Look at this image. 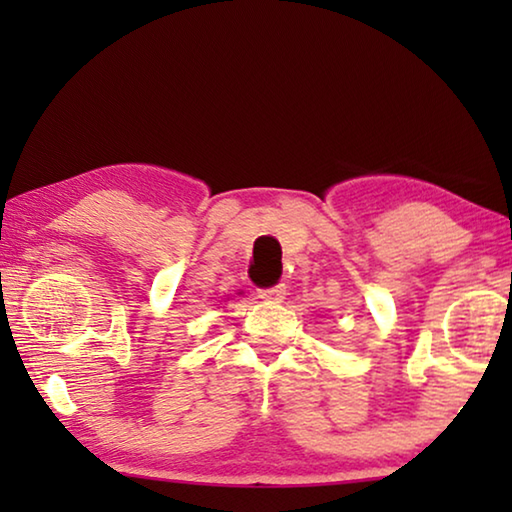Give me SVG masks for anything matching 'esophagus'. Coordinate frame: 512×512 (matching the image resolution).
Returning a JSON list of instances; mask_svg holds the SVG:
<instances>
[{"label":"esophagus","instance_id":"34e87169","mask_svg":"<svg viewBox=\"0 0 512 512\" xmlns=\"http://www.w3.org/2000/svg\"><path fill=\"white\" fill-rule=\"evenodd\" d=\"M284 284H275V287H268L259 291V298L266 300V302H280L284 298Z\"/></svg>","mask_w":512,"mask_h":512}]
</instances>
